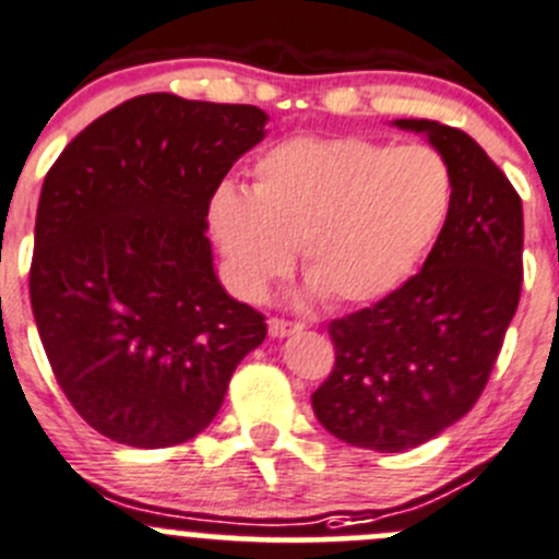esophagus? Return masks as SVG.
Here are the masks:
<instances>
[{
    "instance_id": "1",
    "label": "esophagus",
    "mask_w": 559,
    "mask_h": 559,
    "mask_svg": "<svg viewBox=\"0 0 559 559\" xmlns=\"http://www.w3.org/2000/svg\"><path fill=\"white\" fill-rule=\"evenodd\" d=\"M270 328V335L273 338H284V335H292V333H300L302 324L300 322H289V319H281V317H273L267 322Z\"/></svg>"
}]
</instances>
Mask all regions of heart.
<instances>
[{"label":"heart","instance_id":"heart-1","mask_svg":"<svg viewBox=\"0 0 559 559\" xmlns=\"http://www.w3.org/2000/svg\"><path fill=\"white\" fill-rule=\"evenodd\" d=\"M451 193L445 158L426 144L302 135L257 160L251 193L215 188L207 215L240 297L262 300L300 248L313 289L349 306L388 295L412 273L445 224Z\"/></svg>","mask_w":559,"mask_h":559}]
</instances>
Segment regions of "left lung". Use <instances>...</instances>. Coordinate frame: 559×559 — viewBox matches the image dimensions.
<instances>
[{"instance_id":"8db88e82","label":"left lung","mask_w":559,"mask_h":559,"mask_svg":"<svg viewBox=\"0 0 559 559\" xmlns=\"http://www.w3.org/2000/svg\"><path fill=\"white\" fill-rule=\"evenodd\" d=\"M395 124L429 135L445 158L451 210L420 273L328 324L335 366L311 395L330 435L379 453L424 445L473 409L519 308L524 275L522 199L500 166L451 124Z\"/></svg>"}]
</instances>
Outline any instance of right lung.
<instances>
[{
    "label": "right lung",
    "mask_w": 559,
    "mask_h": 559,
    "mask_svg": "<svg viewBox=\"0 0 559 559\" xmlns=\"http://www.w3.org/2000/svg\"><path fill=\"white\" fill-rule=\"evenodd\" d=\"M267 114L153 92L86 124L43 180L29 267L59 388L95 431L171 448L213 424L267 324L226 295L210 197Z\"/></svg>",
    "instance_id": "obj_1"
}]
</instances>
